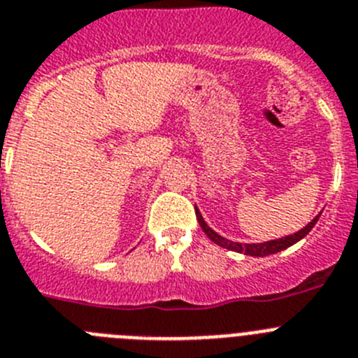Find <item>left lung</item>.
I'll use <instances>...</instances> for the list:
<instances>
[{
	"label": "left lung",
	"mask_w": 358,
	"mask_h": 358,
	"mask_svg": "<svg viewBox=\"0 0 358 358\" xmlns=\"http://www.w3.org/2000/svg\"><path fill=\"white\" fill-rule=\"evenodd\" d=\"M320 215H321V212L315 215L314 219H312L310 223L305 224L301 230L294 231L292 235H285V237H280V239L266 241V243H244L243 244V243H235V241L227 239V237H223V235H219L217 231L212 230V228L205 223V219H203L201 212L196 208V217H198L199 227L203 228V231L207 234V237L212 241V243H215L217 246H221V248H227V250L237 251V253H244V255H250V257H267V255H273V253H278V251L287 250L289 246H292V244H296L298 241L303 239L305 235H307L308 231L314 228V224L317 223Z\"/></svg>",
	"instance_id": "left-lung-1"
}]
</instances>
